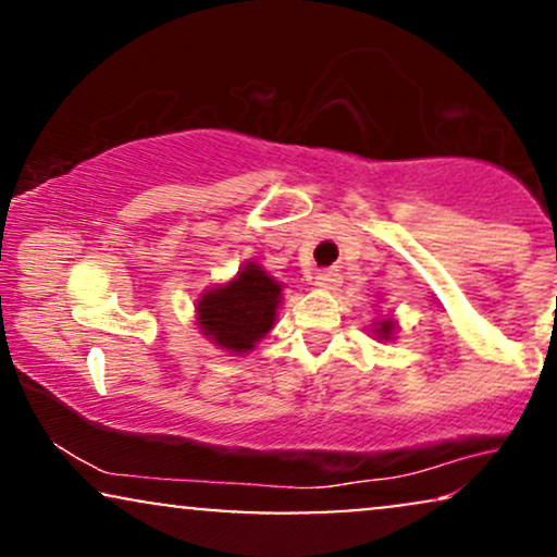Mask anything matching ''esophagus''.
<instances>
[{
	"instance_id": "1",
	"label": "esophagus",
	"mask_w": 557,
	"mask_h": 557,
	"mask_svg": "<svg viewBox=\"0 0 557 557\" xmlns=\"http://www.w3.org/2000/svg\"><path fill=\"white\" fill-rule=\"evenodd\" d=\"M337 283H341V272L337 270H319L314 274V285L322 287V290H335Z\"/></svg>"
}]
</instances>
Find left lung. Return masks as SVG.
Wrapping results in <instances>:
<instances>
[{"mask_svg": "<svg viewBox=\"0 0 557 557\" xmlns=\"http://www.w3.org/2000/svg\"><path fill=\"white\" fill-rule=\"evenodd\" d=\"M376 332H380L382 337H389V332H393V322H389V319H385V322L380 324V330H376Z\"/></svg>", "mask_w": 557, "mask_h": 557, "instance_id": "left-lung-1", "label": "left lung"}]
</instances>
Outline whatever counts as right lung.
Instances as JSON below:
<instances>
[{"mask_svg":"<svg viewBox=\"0 0 557 557\" xmlns=\"http://www.w3.org/2000/svg\"><path fill=\"white\" fill-rule=\"evenodd\" d=\"M280 304V285L257 264H246L225 287H214L198 304L203 335L225 350L246 354L272 330Z\"/></svg>","mask_w":557,"mask_h":557,"instance_id":"obj_1","label":"right lung"}]
</instances>
